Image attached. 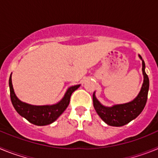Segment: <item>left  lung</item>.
<instances>
[{"mask_svg":"<svg viewBox=\"0 0 158 158\" xmlns=\"http://www.w3.org/2000/svg\"><path fill=\"white\" fill-rule=\"evenodd\" d=\"M139 56L142 61V73L144 80L139 95L132 101L126 104L113 105L112 107H105L100 104L96 99L95 93H93V100L95 110L99 116L102 118V120L104 121L107 125L113 127L124 126L139 116L146 106L150 87V81L145 72L146 65L144 61L140 55Z\"/></svg>","mask_w":158,"mask_h":158,"instance_id":"1","label":"left lung"}]
</instances>
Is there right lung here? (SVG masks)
I'll list each match as a JSON object with an SVG mask.
<instances>
[{"label": "right lung", "instance_id": "add662e5", "mask_svg": "<svg viewBox=\"0 0 158 158\" xmlns=\"http://www.w3.org/2000/svg\"><path fill=\"white\" fill-rule=\"evenodd\" d=\"M8 84L10 89L11 100L14 108L22 117L26 118L31 123L37 126H45L56 120L69 105L72 93L80 87V85L69 87L67 89L63 98L57 104L53 105L36 106L22 102L17 98L12 87V74L9 77Z\"/></svg>", "mask_w": 158, "mask_h": 158}]
</instances>
